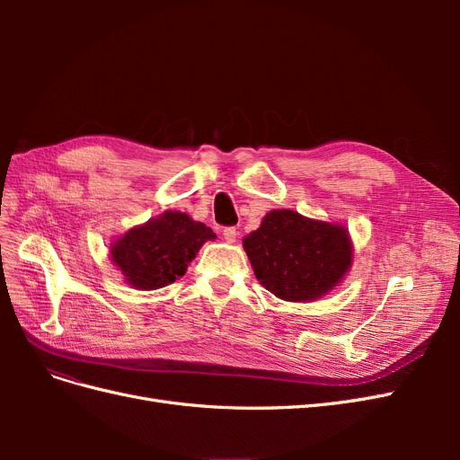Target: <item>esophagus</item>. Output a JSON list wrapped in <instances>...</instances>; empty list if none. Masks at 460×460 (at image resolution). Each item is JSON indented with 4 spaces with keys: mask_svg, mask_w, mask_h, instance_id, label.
<instances>
[{
    "mask_svg": "<svg viewBox=\"0 0 460 460\" xmlns=\"http://www.w3.org/2000/svg\"><path fill=\"white\" fill-rule=\"evenodd\" d=\"M222 238H225V242L228 243H234L235 238H238V232H235V228H225L222 230Z\"/></svg>",
    "mask_w": 460,
    "mask_h": 460,
    "instance_id": "esophagus-1",
    "label": "esophagus"
}]
</instances>
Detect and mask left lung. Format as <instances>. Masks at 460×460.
<instances>
[{"label":"left lung","instance_id":"8db88e82","mask_svg":"<svg viewBox=\"0 0 460 460\" xmlns=\"http://www.w3.org/2000/svg\"><path fill=\"white\" fill-rule=\"evenodd\" d=\"M262 288L284 301L309 303L332 291L353 264L349 230L338 222L274 208L243 238Z\"/></svg>","mask_w":460,"mask_h":460}]
</instances>
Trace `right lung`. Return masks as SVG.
<instances>
[{"mask_svg": "<svg viewBox=\"0 0 460 460\" xmlns=\"http://www.w3.org/2000/svg\"><path fill=\"white\" fill-rule=\"evenodd\" d=\"M217 234L180 211H164L111 243V261L134 289H159L184 276L205 242Z\"/></svg>", "mask_w": 460, "mask_h": 460, "instance_id": "add662e5", "label": "right lung"}]
</instances>
